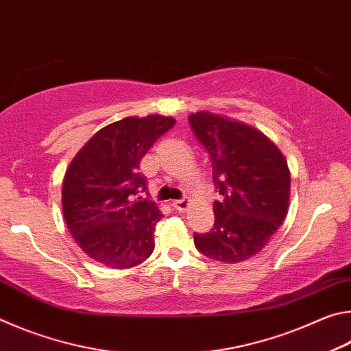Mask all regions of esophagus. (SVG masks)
<instances>
[{"label":"esophagus","mask_w":351,"mask_h":351,"mask_svg":"<svg viewBox=\"0 0 351 351\" xmlns=\"http://www.w3.org/2000/svg\"><path fill=\"white\" fill-rule=\"evenodd\" d=\"M173 207L175 209L178 210V212H186L189 207H190V201L189 199H186V198H182V199H176V201H173Z\"/></svg>","instance_id":"esophagus-1"}]
</instances>
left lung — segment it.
Masks as SVG:
<instances>
[{
    "label": "left lung",
    "instance_id": "obj_1",
    "mask_svg": "<svg viewBox=\"0 0 351 351\" xmlns=\"http://www.w3.org/2000/svg\"><path fill=\"white\" fill-rule=\"evenodd\" d=\"M212 161L221 199L213 203L215 224L195 234L201 254L221 263H240L258 254L285 221L291 173L282 152L260 130L209 111L189 116Z\"/></svg>",
    "mask_w": 351,
    "mask_h": 351
}]
</instances>
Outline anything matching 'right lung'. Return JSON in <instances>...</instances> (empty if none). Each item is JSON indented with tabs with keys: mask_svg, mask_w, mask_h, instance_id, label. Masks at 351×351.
<instances>
[{
	"mask_svg": "<svg viewBox=\"0 0 351 351\" xmlns=\"http://www.w3.org/2000/svg\"><path fill=\"white\" fill-rule=\"evenodd\" d=\"M175 122L161 114L112 122L80 148L66 169L64 221L82 251L99 263L127 269L152 255L154 228L164 215L144 198L147 180L139 165Z\"/></svg>",
	"mask_w": 351,
	"mask_h": 351,
	"instance_id": "add662e5",
	"label": "right lung"
}]
</instances>
